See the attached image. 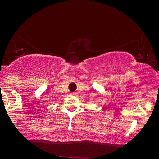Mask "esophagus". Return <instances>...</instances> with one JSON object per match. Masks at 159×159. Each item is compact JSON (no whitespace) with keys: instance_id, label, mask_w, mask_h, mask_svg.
Wrapping results in <instances>:
<instances>
[{"instance_id":"esophagus-1","label":"esophagus","mask_w":159,"mask_h":159,"mask_svg":"<svg viewBox=\"0 0 159 159\" xmlns=\"http://www.w3.org/2000/svg\"><path fill=\"white\" fill-rule=\"evenodd\" d=\"M71 95H72V96H75V93H72Z\"/></svg>"}]
</instances>
